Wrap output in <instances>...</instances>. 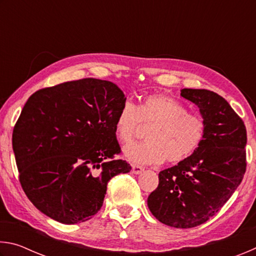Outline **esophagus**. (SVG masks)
Returning a JSON list of instances; mask_svg holds the SVG:
<instances>
[{
	"label": "esophagus",
	"instance_id": "1",
	"mask_svg": "<svg viewBox=\"0 0 256 256\" xmlns=\"http://www.w3.org/2000/svg\"><path fill=\"white\" fill-rule=\"evenodd\" d=\"M144 170V167L138 166V164H132V172H133V174L138 175V174H141V172Z\"/></svg>",
	"mask_w": 256,
	"mask_h": 256
}]
</instances>
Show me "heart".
Masks as SVG:
<instances>
[{"instance_id": "b5f03b06", "label": "heart", "mask_w": 256, "mask_h": 256, "mask_svg": "<svg viewBox=\"0 0 256 256\" xmlns=\"http://www.w3.org/2000/svg\"><path fill=\"white\" fill-rule=\"evenodd\" d=\"M138 123L152 125L146 144L128 146L124 157L134 164H176L190 158L200 148L206 136L202 118L162 94L142 98L136 106L124 104L115 120V136L120 144L133 140Z\"/></svg>"}]
</instances>
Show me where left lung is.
I'll return each mask as SVG.
<instances>
[{
    "instance_id": "left-lung-1",
    "label": "left lung",
    "mask_w": 256,
    "mask_h": 256,
    "mask_svg": "<svg viewBox=\"0 0 256 256\" xmlns=\"http://www.w3.org/2000/svg\"><path fill=\"white\" fill-rule=\"evenodd\" d=\"M198 106L206 123L200 148L190 158L159 172L148 208L160 222L192 228L222 209L246 170V128L227 100L206 89H182Z\"/></svg>"
}]
</instances>
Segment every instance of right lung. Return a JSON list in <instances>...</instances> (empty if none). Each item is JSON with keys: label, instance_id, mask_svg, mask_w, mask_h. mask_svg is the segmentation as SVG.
<instances>
[{"label": "right lung", "instance_id": "obj_1", "mask_svg": "<svg viewBox=\"0 0 256 256\" xmlns=\"http://www.w3.org/2000/svg\"><path fill=\"white\" fill-rule=\"evenodd\" d=\"M126 97L99 79L64 82L34 92L12 134L21 186L32 204L64 224L100 210L112 177L131 166L114 160L120 148L115 120Z\"/></svg>", "mask_w": 256, "mask_h": 256}]
</instances>
